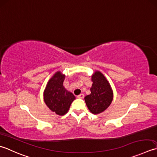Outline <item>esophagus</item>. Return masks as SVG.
<instances>
[{
  "label": "esophagus",
  "mask_w": 157,
  "mask_h": 157,
  "mask_svg": "<svg viewBox=\"0 0 157 157\" xmlns=\"http://www.w3.org/2000/svg\"><path fill=\"white\" fill-rule=\"evenodd\" d=\"M84 97H85V95H84V94H82L78 95L77 96V98H79V99H82V98H84Z\"/></svg>",
  "instance_id": "1"
}]
</instances>
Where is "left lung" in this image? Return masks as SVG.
I'll return each instance as SVG.
<instances>
[{
	"label": "left lung",
	"instance_id": "obj_1",
	"mask_svg": "<svg viewBox=\"0 0 157 157\" xmlns=\"http://www.w3.org/2000/svg\"><path fill=\"white\" fill-rule=\"evenodd\" d=\"M91 94L85 97V103L91 113L100 114L109 107L113 99V92L109 82L100 71L91 76Z\"/></svg>",
	"mask_w": 157,
	"mask_h": 157
}]
</instances>
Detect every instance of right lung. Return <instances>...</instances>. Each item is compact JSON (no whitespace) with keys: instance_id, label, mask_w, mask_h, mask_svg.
Masks as SVG:
<instances>
[{"instance_id":"right-lung-1","label":"right lung","mask_w":157,"mask_h":157,"mask_svg":"<svg viewBox=\"0 0 157 157\" xmlns=\"http://www.w3.org/2000/svg\"><path fill=\"white\" fill-rule=\"evenodd\" d=\"M65 75L57 72L49 82L44 91V103L49 109L56 114L62 116L68 111L75 96L63 87Z\"/></svg>"}]
</instances>
